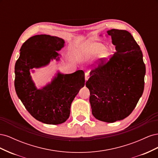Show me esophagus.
I'll list each match as a JSON object with an SVG mask.
<instances>
[{
  "label": "esophagus",
  "mask_w": 158,
  "mask_h": 158,
  "mask_svg": "<svg viewBox=\"0 0 158 158\" xmlns=\"http://www.w3.org/2000/svg\"><path fill=\"white\" fill-rule=\"evenodd\" d=\"M89 78V74L88 73H85V80L87 81Z\"/></svg>",
  "instance_id": "obj_1"
}]
</instances>
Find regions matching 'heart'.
Segmentation results:
<instances>
[{
  "instance_id": "1",
  "label": "heart",
  "mask_w": 158,
  "mask_h": 158,
  "mask_svg": "<svg viewBox=\"0 0 158 158\" xmlns=\"http://www.w3.org/2000/svg\"><path fill=\"white\" fill-rule=\"evenodd\" d=\"M85 48L89 54L94 55L103 51L105 49V46L102 44H99V43H96L93 41H89L87 44H85ZM107 55V52H104L103 56L106 57Z\"/></svg>"
}]
</instances>
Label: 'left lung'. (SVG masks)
<instances>
[{
	"label": "left lung",
	"instance_id": "left-lung-1",
	"mask_svg": "<svg viewBox=\"0 0 158 158\" xmlns=\"http://www.w3.org/2000/svg\"><path fill=\"white\" fill-rule=\"evenodd\" d=\"M116 52L101 59L85 82L95 118L106 123L123 120L135 108L144 92L146 66L142 52L131 33L107 31Z\"/></svg>",
	"mask_w": 158,
	"mask_h": 158
}]
</instances>
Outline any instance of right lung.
Instances as JSON below:
<instances>
[{
	"instance_id": "right-lung-1",
	"label": "right lung",
	"mask_w": 158,
	"mask_h": 158,
	"mask_svg": "<svg viewBox=\"0 0 158 158\" xmlns=\"http://www.w3.org/2000/svg\"><path fill=\"white\" fill-rule=\"evenodd\" d=\"M64 45V41L55 36L31 37L23 44L15 64L14 86L18 97L32 117L49 125H59L69 118L71 103L84 86V73L82 70L69 74L58 73L51 83L37 89L30 69L45 66L52 59L59 60L57 51Z\"/></svg>"
}]
</instances>
